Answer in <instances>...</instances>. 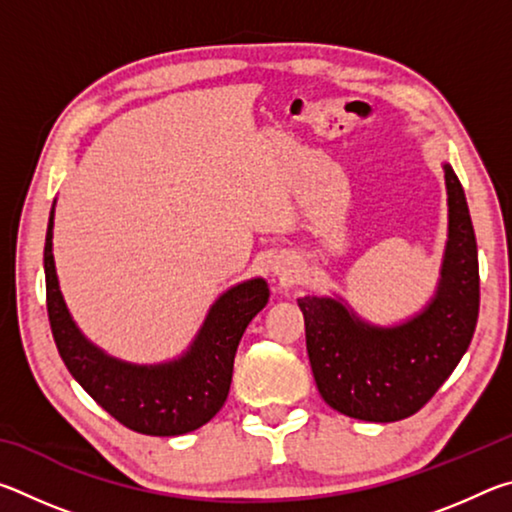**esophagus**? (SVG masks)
Instances as JSON below:
<instances>
[{
    "instance_id": "1",
    "label": "esophagus",
    "mask_w": 512,
    "mask_h": 512,
    "mask_svg": "<svg viewBox=\"0 0 512 512\" xmlns=\"http://www.w3.org/2000/svg\"><path fill=\"white\" fill-rule=\"evenodd\" d=\"M282 273H284V275H289V273H287V268H284V271H282Z\"/></svg>"
}]
</instances>
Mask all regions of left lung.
Returning <instances> with one entry per match:
<instances>
[{
	"instance_id": "obj_1",
	"label": "left lung",
	"mask_w": 512,
	"mask_h": 512,
	"mask_svg": "<svg viewBox=\"0 0 512 512\" xmlns=\"http://www.w3.org/2000/svg\"><path fill=\"white\" fill-rule=\"evenodd\" d=\"M449 241L436 298L400 327H372L332 298H298L318 393L343 415L395 422L418 413L470 348L479 318V255L465 192L445 164Z\"/></svg>"
}]
</instances>
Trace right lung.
Wrapping results in <instances>:
<instances>
[{"mask_svg": "<svg viewBox=\"0 0 512 512\" xmlns=\"http://www.w3.org/2000/svg\"><path fill=\"white\" fill-rule=\"evenodd\" d=\"M49 216L45 239L47 314L60 359L101 409L146 436H180L210 422L228 397L237 345L268 302L264 280L237 284L214 302L183 357L162 366H131L94 348L76 329L60 296L51 253Z\"/></svg>", "mask_w": 512, "mask_h": 512, "instance_id": "add662e5", "label": "right lung"}]
</instances>
